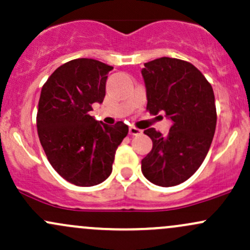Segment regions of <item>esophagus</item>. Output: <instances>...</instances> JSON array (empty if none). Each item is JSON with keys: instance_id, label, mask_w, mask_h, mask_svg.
I'll return each instance as SVG.
<instances>
[{"instance_id": "obj_1", "label": "esophagus", "mask_w": 250, "mask_h": 250, "mask_svg": "<svg viewBox=\"0 0 250 250\" xmlns=\"http://www.w3.org/2000/svg\"><path fill=\"white\" fill-rule=\"evenodd\" d=\"M128 133H130L131 136H138L142 133V130L135 127V126H130V128H128Z\"/></svg>"}]
</instances>
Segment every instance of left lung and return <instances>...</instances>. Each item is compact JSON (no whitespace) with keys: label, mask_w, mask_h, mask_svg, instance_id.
<instances>
[{"label":"left lung","mask_w":250,"mask_h":250,"mask_svg":"<svg viewBox=\"0 0 250 250\" xmlns=\"http://www.w3.org/2000/svg\"><path fill=\"white\" fill-rule=\"evenodd\" d=\"M146 111L165 112L173 125L167 136L154 127L144 131L152 149L142 160V173L152 184L176 186L189 179L210 149L217 124L210 82L193 64L162 57L144 63Z\"/></svg>","instance_id":"1"}]
</instances>
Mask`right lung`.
Returning a JSON list of instances; mask_svg holds the SVG:
<instances>
[{"instance_id": "right-lung-1", "label": "right lung", "mask_w": 250, "mask_h": 250, "mask_svg": "<svg viewBox=\"0 0 250 250\" xmlns=\"http://www.w3.org/2000/svg\"><path fill=\"white\" fill-rule=\"evenodd\" d=\"M113 66L77 58L56 69L42 85L37 127L42 149L53 169L76 186L89 187L111 175L115 150L128 126L96 122L89 115L103 103L106 80Z\"/></svg>"}]
</instances>
